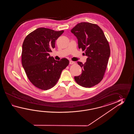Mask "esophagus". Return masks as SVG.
Masks as SVG:
<instances>
[{"label":"esophagus","instance_id":"34e87169","mask_svg":"<svg viewBox=\"0 0 134 134\" xmlns=\"http://www.w3.org/2000/svg\"><path fill=\"white\" fill-rule=\"evenodd\" d=\"M75 64V62L72 61H69V64L70 65H72V64Z\"/></svg>","mask_w":134,"mask_h":134}]
</instances>
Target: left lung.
Returning <instances> with one entry per match:
<instances>
[{"instance_id":"1","label":"left lung","mask_w":134,"mask_h":134,"mask_svg":"<svg viewBox=\"0 0 134 134\" xmlns=\"http://www.w3.org/2000/svg\"><path fill=\"white\" fill-rule=\"evenodd\" d=\"M71 31L77 39L79 48L88 57L84 64L77 62L82 73L74 79L80 86L91 88L103 80L110 55L108 42L103 30L95 24L80 23Z\"/></svg>"}]
</instances>
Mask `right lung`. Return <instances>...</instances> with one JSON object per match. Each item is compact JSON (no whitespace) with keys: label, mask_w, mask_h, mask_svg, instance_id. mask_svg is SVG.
I'll list each match as a JSON object with an SVG mask.
<instances>
[{"label":"right lung","mask_w":134,"mask_h":134,"mask_svg":"<svg viewBox=\"0 0 134 134\" xmlns=\"http://www.w3.org/2000/svg\"><path fill=\"white\" fill-rule=\"evenodd\" d=\"M63 32L39 28L29 34L23 41L22 65L29 80L38 88L47 90L53 88L69 64L66 58L57 61L49 54L55 47V40Z\"/></svg>","instance_id":"right-lung-1"}]
</instances>
